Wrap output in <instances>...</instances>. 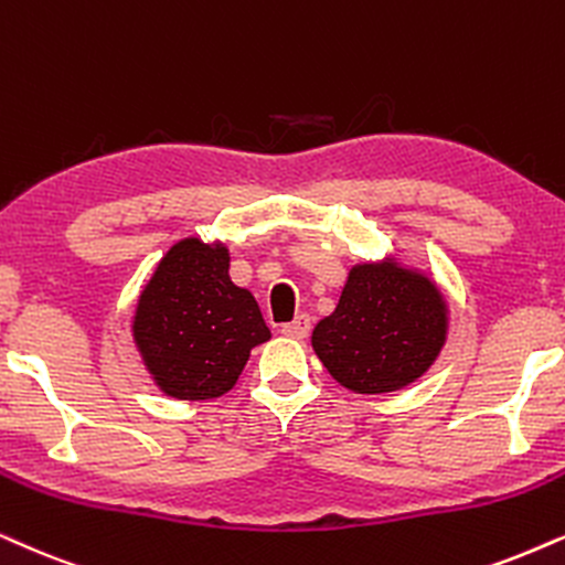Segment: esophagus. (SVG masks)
Masks as SVG:
<instances>
[{
    "mask_svg": "<svg viewBox=\"0 0 565 565\" xmlns=\"http://www.w3.org/2000/svg\"><path fill=\"white\" fill-rule=\"evenodd\" d=\"M281 333L289 335V339H305V335L310 333V318L297 316L295 320H291V323L281 326Z\"/></svg>",
    "mask_w": 565,
    "mask_h": 565,
    "instance_id": "esophagus-1",
    "label": "esophagus"
}]
</instances>
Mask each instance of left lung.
Returning <instances> with one entry per match:
<instances>
[{
  "instance_id": "8db88e82",
  "label": "left lung",
  "mask_w": 565,
  "mask_h": 565,
  "mask_svg": "<svg viewBox=\"0 0 565 565\" xmlns=\"http://www.w3.org/2000/svg\"><path fill=\"white\" fill-rule=\"evenodd\" d=\"M446 299L430 278L394 260L349 270L331 316L312 331L328 373L354 394H391L417 381L446 341Z\"/></svg>"
}]
</instances>
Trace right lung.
Here are the masks:
<instances>
[{
  "label": "right lung",
  "mask_w": 565,
  "mask_h": 565,
  "mask_svg": "<svg viewBox=\"0 0 565 565\" xmlns=\"http://www.w3.org/2000/svg\"><path fill=\"white\" fill-rule=\"evenodd\" d=\"M132 335L163 394L203 402L237 383L249 349L270 331L255 297L230 278V249L190 237L163 255L142 289Z\"/></svg>",
  "instance_id": "1"
}]
</instances>
